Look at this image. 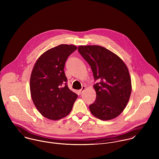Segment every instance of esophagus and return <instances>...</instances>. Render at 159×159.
<instances>
[{
    "label": "esophagus",
    "instance_id": "1",
    "mask_svg": "<svg viewBox=\"0 0 159 159\" xmlns=\"http://www.w3.org/2000/svg\"><path fill=\"white\" fill-rule=\"evenodd\" d=\"M85 89V86H82V89L79 90V92H80V94H82L83 92H84V90Z\"/></svg>",
    "mask_w": 159,
    "mask_h": 159
}]
</instances>
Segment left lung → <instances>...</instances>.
I'll use <instances>...</instances> for the list:
<instances>
[{"mask_svg": "<svg viewBox=\"0 0 159 159\" xmlns=\"http://www.w3.org/2000/svg\"><path fill=\"white\" fill-rule=\"evenodd\" d=\"M78 52L90 66L96 99L89 105L92 114L101 120L117 117L125 108L131 95L129 71L123 60L109 50L98 45L80 46Z\"/></svg>", "mask_w": 159, "mask_h": 159, "instance_id": "left-lung-1", "label": "left lung"}]
</instances>
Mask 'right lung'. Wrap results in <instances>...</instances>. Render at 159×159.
Returning a JSON list of instances; mask_svg holds the SVG:
<instances>
[{"instance_id": "obj_1", "label": "right lung", "mask_w": 159, "mask_h": 159, "mask_svg": "<svg viewBox=\"0 0 159 159\" xmlns=\"http://www.w3.org/2000/svg\"><path fill=\"white\" fill-rule=\"evenodd\" d=\"M77 47L60 44L44 52L36 61L30 78L33 103L45 118L58 120L70 112L78 96L69 89L64 72L65 62Z\"/></svg>"}]
</instances>
